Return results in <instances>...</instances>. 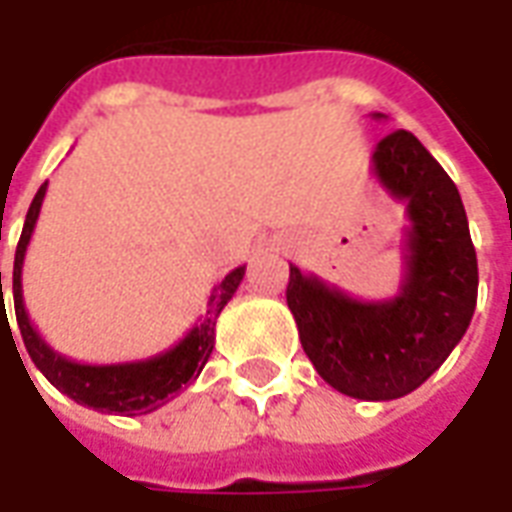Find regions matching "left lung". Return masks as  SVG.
Listing matches in <instances>:
<instances>
[{
	"label": "left lung",
	"mask_w": 512,
	"mask_h": 512,
	"mask_svg": "<svg viewBox=\"0 0 512 512\" xmlns=\"http://www.w3.org/2000/svg\"><path fill=\"white\" fill-rule=\"evenodd\" d=\"M370 169L406 205L400 290L384 301L354 299L290 266L288 307L326 384L359 400H395L425 384L469 329L477 255L461 194L411 131L384 136Z\"/></svg>",
	"instance_id": "1"
}]
</instances>
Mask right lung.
Listing matches in <instances>:
<instances>
[{"label":"right lung","mask_w":512,"mask_h":512,"mask_svg":"<svg viewBox=\"0 0 512 512\" xmlns=\"http://www.w3.org/2000/svg\"><path fill=\"white\" fill-rule=\"evenodd\" d=\"M46 189H49V183L40 186L35 200L29 205L27 222H24V230H21V238H18L16 246V263H13V304H16V321L29 356H32V362H35L40 373L49 378L62 395H68L82 406L104 411V414H126V417L150 414V411L164 406L169 397L178 395L183 386L202 373V367H205L213 351V340H216V318L224 310V304L233 299V293L244 279L246 266L233 268L213 288L205 315L191 326L180 343H175L167 351L147 356V359H136V362H117V365H82V362H73L68 356H62L60 351H54L40 337L38 329L29 321L27 307H24V293H21L24 257H27L29 238H32L35 224H38ZM2 304H5V299H2ZM10 337H13V332H10Z\"/></svg>","instance_id":"add662e5"}]
</instances>
